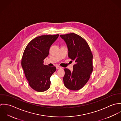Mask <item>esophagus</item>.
<instances>
[{
	"label": "esophagus",
	"instance_id": "34e87169",
	"mask_svg": "<svg viewBox=\"0 0 121 121\" xmlns=\"http://www.w3.org/2000/svg\"><path fill=\"white\" fill-rule=\"evenodd\" d=\"M56 69H61V67H60V66H57L56 67Z\"/></svg>",
	"mask_w": 121,
	"mask_h": 121
}]
</instances>
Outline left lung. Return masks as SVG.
<instances>
[{
	"instance_id": "8db88e82",
	"label": "left lung",
	"mask_w": 121,
	"mask_h": 121,
	"mask_svg": "<svg viewBox=\"0 0 121 121\" xmlns=\"http://www.w3.org/2000/svg\"><path fill=\"white\" fill-rule=\"evenodd\" d=\"M69 50V57L75 61L73 70L65 69L63 78L64 85L72 90L82 88L89 79L93 71V55L86 41L74 33L60 35Z\"/></svg>"
}]
</instances>
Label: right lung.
Masks as SVG:
<instances>
[{"instance_id":"obj_1","label":"right lung","mask_w":121,"mask_h":121,"mask_svg":"<svg viewBox=\"0 0 121 121\" xmlns=\"http://www.w3.org/2000/svg\"><path fill=\"white\" fill-rule=\"evenodd\" d=\"M59 35H41L32 40L26 47L21 60V66L29 84L38 92H44L50 86V77L56 71L55 67L43 64L49 49Z\"/></svg>"}]
</instances>
